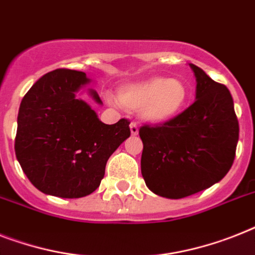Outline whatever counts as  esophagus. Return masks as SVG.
Listing matches in <instances>:
<instances>
[{"label": "esophagus", "instance_id": "34e87169", "mask_svg": "<svg viewBox=\"0 0 255 255\" xmlns=\"http://www.w3.org/2000/svg\"><path fill=\"white\" fill-rule=\"evenodd\" d=\"M129 129H131L132 136H137V134H138V127L136 126V124L131 123V126H129Z\"/></svg>", "mask_w": 255, "mask_h": 255}]
</instances>
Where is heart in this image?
Wrapping results in <instances>:
<instances>
[{"label": "heart", "instance_id": "obj_1", "mask_svg": "<svg viewBox=\"0 0 255 255\" xmlns=\"http://www.w3.org/2000/svg\"><path fill=\"white\" fill-rule=\"evenodd\" d=\"M190 90L181 78L154 76L119 88L118 103L149 124H166L183 113Z\"/></svg>", "mask_w": 255, "mask_h": 255}]
</instances>
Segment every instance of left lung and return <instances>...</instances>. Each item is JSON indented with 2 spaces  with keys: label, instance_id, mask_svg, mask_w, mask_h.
Segmentation results:
<instances>
[{
  "label": "left lung",
  "instance_id": "obj_1",
  "mask_svg": "<svg viewBox=\"0 0 255 255\" xmlns=\"http://www.w3.org/2000/svg\"><path fill=\"white\" fill-rule=\"evenodd\" d=\"M196 78L195 102L174 121L144 126L141 174L146 187L181 199L220 182L231 169L239 141V121L228 88L190 64Z\"/></svg>",
  "mask_w": 255,
  "mask_h": 255
}]
</instances>
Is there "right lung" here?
<instances>
[{
    "mask_svg": "<svg viewBox=\"0 0 255 255\" xmlns=\"http://www.w3.org/2000/svg\"><path fill=\"white\" fill-rule=\"evenodd\" d=\"M90 82L84 72L56 69L39 78L20 102L16 160L31 183L47 195L73 199L95 191L110 156L131 134L127 119L102 123L78 98ZM88 92L102 105L94 89Z\"/></svg>",
    "mask_w": 255,
    "mask_h": 255,
    "instance_id": "add662e5",
    "label": "right lung"
}]
</instances>
